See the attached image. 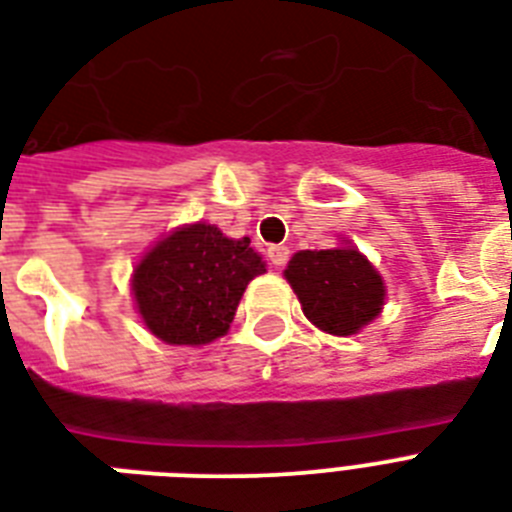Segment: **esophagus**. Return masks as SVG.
I'll list each match as a JSON object with an SVG mask.
<instances>
[{"label": "esophagus", "instance_id": "esophagus-1", "mask_svg": "<svg viewBox=\"0 0 512 512\" xmlns=\"http://www.w3.org/2000/svg\"><path fill=\"white\" fill-rule=\"evenodd\" d=\"M268 260H271V265H276V268L287 265L289 247H271V249H268Z\"/></svg>", "mask_w": 512, "mask_h": 512}]
</instances>
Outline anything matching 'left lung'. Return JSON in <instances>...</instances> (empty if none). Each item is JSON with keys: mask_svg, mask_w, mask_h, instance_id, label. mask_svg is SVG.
Here are the masks:
<instances>
[{"mask_svg": "<svg viewBox=\"0 0 512 512\" xmlns=\"http://www.w3.org/2000/svg\"><path fill=\"white\" fill-rule=\"evenodd\" d=\"M303 313L329 335H356L380 313L385 287L358 249L297 252L284 271Z\"/></svg>", "mask_w": 512, "mask_h": 512, "instance_id": "obj_1", "label": "left lung"}]
</instances>
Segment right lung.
<instances>
[{
  "instance_id": "right-lung-1",
  "label": "right lung",
  "mask_w": 512,
  "mask_h": 512,
  "mask_svg": "<svg viewBox=\"0 0 512 512\" xmlns=\"http://www.w3.org/2000/svg\"><path fill=\"white\" fill-rule=\"evenodd\" d=\"M265 273L249 239L215 225H188L159 241L138 265L132 292L146 327L170 345H207L231 327L244 289Z\"/></svg>"
}]
</instances>
